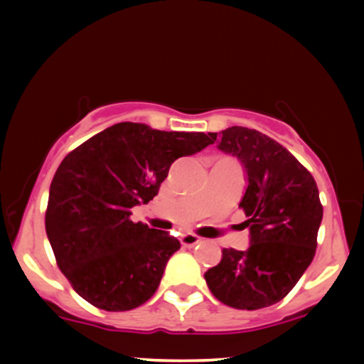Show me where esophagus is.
Listing matches in <instances>:
<instances>
[{"label":"esophagus","instance_id":"34e87169","mask_svg":"<svg viewBox=\"0 0 364 364\" xmlns=\"http://www.w3.org/2000/svg\"><path fill=\"white\" fill-rule=\"evenodd\" d=\"M179 241H181V245L186 246V248H191V246L198 245L200 241H202V237L193 235V232H185V235L179 237Z\"/></svg>","mask_w":364,"mask_h":364}]
</instances>
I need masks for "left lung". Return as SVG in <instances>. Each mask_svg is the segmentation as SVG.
Returning a JSON list of instances; mask_svg holds the SVG:
<instances>
[{"label":"left lung","mask_w":364,"mask_h":364,"mask_svg":"<svg viewBox=\"0 0 364 364\" xmlns=\"http://www.w3.org/2000/svg\"><path fill=\"white\" fill-rule=\"evenodd\" d=\"M210 136L248 174L240 207L252 243L246 252L224 248L205 272L207 286L228 306L260 310L286 298L315 257L323 215L318 188L289 150L257 129L231 127Z\"/></svg>","instance_id":"obj_1"}]
</instances>
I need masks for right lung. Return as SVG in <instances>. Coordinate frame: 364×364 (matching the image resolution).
<instances>
[{"instance_id":"right-lung-1","label":"right lung","mask_w":364,"mask_h":364,"mask_svg":"<svg viewBox=\"0 0 364 364\" xmlns=\"http://www.w3.org/2000/svg\"><path fill=\"white\" fill-rule=\"evenodd\" d=\"M214 144L205 133L118 123L61 161L49 188L46 232L60 270L85 301L127 311L149 301L179 241L129 219L179 157Z\"/></svg>"}]
</instances>
